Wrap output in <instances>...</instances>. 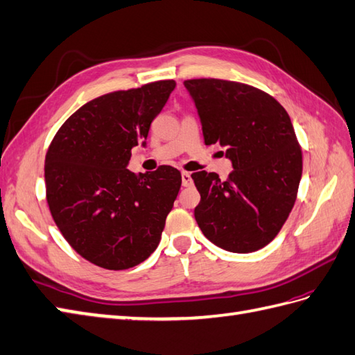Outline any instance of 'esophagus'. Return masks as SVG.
<instances>
[{
    "label": "esophagus",
    "mask_w": 355,
    "mask_h": 355,
    "mask_svg": "<svg viewBox=\"0 0 355 355\" xmlns=\"http://www.w3.org/2000/svg\"><path fill=\"white\" fill-rule=\"evenodd\" d=\"M182 185H184V187H189V185H193V178H191V173H187V171H184V173H182Z\"/></svg>",
    "instance_id": "esophagus-1"
}]
</instances>
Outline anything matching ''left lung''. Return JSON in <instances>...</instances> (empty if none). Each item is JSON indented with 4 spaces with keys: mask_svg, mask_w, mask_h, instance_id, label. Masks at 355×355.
<instances>
[{
    "mask_svg": "<svg viewBox=\"0 0 355 355\" xmlns=\"http://www.w3.org/2000/svg\"><path fill=\"white\" fill-rule=\"evenodd\" d=\"M197 108L205 144L226 148V180L206 170L191 178L200 193L194 217L212 244L252 253L277 236L295 203L302 157L291 117L252 85L224 80L184 83Z\"/></svg>",
    "mask_w": 355,
    "mask_h": 355,
    "instance_id": "left-lung-1",
    "label": "left lung"
}]
</instances>
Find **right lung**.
I'll use <instances>...</instances> for the list:
<instances>
[{"mask_svg":"<svg viewBox=\"0 0 355 355\" xmlns=\"http://www.w3.org/2000/svg\"><path fill=\"white\" fill-rule=\"evenodd\" d=\"M175 81L112 92L85 103L58 129L45 159L46 200L78 254L105 270H128L157 250L182 178L179 170H128Z\"/></svg>","mask_w":355,"mask_h":355,"instance_id":"1","label":"right lung"}]
</instances>
